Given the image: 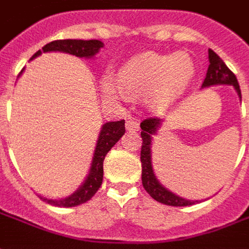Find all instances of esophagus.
Instances as JSON below:
<instances>
[{
	"label": "esophagus",
	"instance_id": "obj_1",
	"mask_svg": "<svg viewBox=\"0 0 249 249\" xmlns=\"http://www.w3.org/2000/svg\"><path fill=\"white\" fill-rule=\"evenodd\" d=\"M139 128H140L139 121H136L135 119L126 120V123H125V129L129 130V132H136V130H139Z\"/></svg>",
	"mask_w": 249,
	"mask_h": 249
}]
</instances>
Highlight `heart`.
<instances>
[{
    "mask_svg": "<svg viewBox=\"0 0 249 249\" xmlns=\"http://www.w3.org/2000/svg\"><path fill=\"white\" fill-rule=\"evenodd\" d=\"M195 62L180 52L176 54L142 53L130 58L119 71L117 81L104 77L101 89L107 97H124V90L145 93L146 103L155 108L172 104L192 81Z\"/></svg>",
    "mask_w": 249,
    "mask_h": 249,
    "instance_id": "b5f03b06",
    "label": "heart"
}]
</instances>
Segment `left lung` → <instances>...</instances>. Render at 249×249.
Returning <instances> with one entry per match:
<instances>
[{
	"label": "left lung",
	"instance_id": "1",
	"mask_svg": "<svg viewBox=\"0 0 249 249\" xmlns=\"http://www.w3.org/2000/svg\"><path fill=\"white\" fill-rule=\"evenodd\" d=\"M208 60L209 66L207 71V76L204 78L201 88H209L213 85H232L237 92V96L241 100L240 87L237 78L228 69L224 61L220 58L212 49H208ZM162 119H146L140 124L141 126V139H142V145H141V180L145 191L159 203L165 204V205H172V207H188L193 204L198 203V200H187V198L180 197L176 193L171 192L169 189L164 187L159 180L156 175L153 172V165H152V145L155 141V136L161 126Z\"/></svg>",
	"mask_w": 249,
	"mask_h": 249
}]
</instances>
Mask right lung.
<instances>
[{
  "mask_svg": "<svg viewBox=\"0 0 249 249\" xmlns=\"http://www.w3.org/2000/svg\"><path fill=\"white\" fill-rule=\"evenodd\" d=\"M104 46V42L100 40H57L52 41L49 44H46L42 51H38L35 53L30 60H33L36 57L41 56L42 53H49V52H61V53H68L71 56L80 57V58H93L98 53V51ZM24 69L21 71V73ZM19 73V76H21ZM125 133V121H109L105 123L101 126L100 135H98L97 142H96V148H94V153H93L92 162H90V168L88 172L87 178L84 180V183L76 189L74 192L66 196L64 198H48L44 196H40L44 201H46L51 205H56V207H64V208H71V207H76L80 204L87 203L88 200L96 195L98 188L103 184V176H104V159L107 156L112 146L117 142V141L123 137Z\"/></svg>",
  "mask_w": 249,
  "mask_h": 249,
  "instance_id": "add662e5",
  "label": "right lung"
}]
</instances>
